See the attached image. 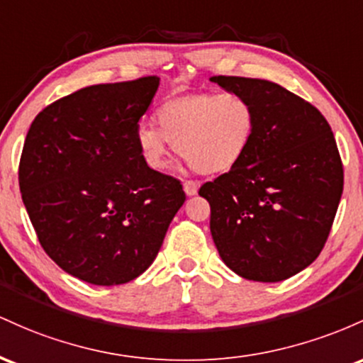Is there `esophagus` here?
<instances>
[{
    "label": "esophagus",
    "mask_w": 363,
    "mask_h": 363,
    "mask_svg": "<svg viewBox=\"0 0 363 363\" xmlns=\"http://www.w3.org/2000/svg\"><path fill=\"white\" fill-rule=\"evenodd\" d=\"M183 192L189 197H194L199 192V183L197 182H183Z\"/></svg>",
    "instance_id": "34e87169"
}]
</instances>
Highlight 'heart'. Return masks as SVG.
Listing matches in <instances>:
<instances>
[{"label": "heart", "mask_w": 363, "mask_h": 363, "mask_svg": "<svg viewBox=\"0 0 363 363\" xmlns=\"http://www.w3.org/2000/svg\"><path fill=\"white\" fill-rule=\"evenodd\" d=\"M157 128L140 123L135 144L152 171L169 164V144L201 174L228 173L242 162L254 140L257 115L242 94L194 92L173 97L156 113Z\"/></svg>", "instance_id": "b5f03b06"}]
</instances>
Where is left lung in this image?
Listing matches in <instances>:
<instances>
[{
	"label": "left lung",
	"mask_w": 363,
	"mask_h": 363,
	"mask_svg": "<svg viewBox=\"0 0 363 363\" xmlns=\"http://www.w3.org/2000/svg\"><path fill=\"white\" fill-rule=\"evenodd\" d=\"M245 96L257 127L236 168L203 183L219 257L245 279L278 283L323 250L343 194V164L331 127L302 97L243 77H211Z\"/></svg>",
	"instance_id": "8db88e82"
}]
</instances>
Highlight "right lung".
<instances>
[{
  "label": "right lung",
  "instance_id": "add662e5",
  "mask_svg": "<svg viewBox=\"0 0 363 363\" xmlns=\"http://www.w3.org/2000/svg\"><path fill=\"white\" fill-rule=\"evenodd\" d=\"M157 87V77L91 85L48 106L28 128L23 206L46 254L85 283L138 278L185 202L180 182L147 168L135 144Z\"/></svg>",
  "mask_w": 363,
  "mask_h": 363
}]
</instances>
